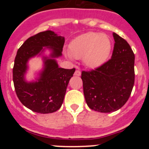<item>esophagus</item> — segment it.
Returning <instances> with one entry per match:
<instances>
[{
    "label": "esophagus",
    "instance_id": "1",
    "mask_svg": "<svg viewBox=\"0 0 149 149\" xmlns=\"http://www.w3.org/2000/svg\"><path fill=\"white\" fill-rule=\"evenodd\" d=\"M81 74V72L80 70H76L75 72H74V75L76 76H80Z\"/></svg>",
    "mask_w": 149,
    "mask_h": 149
}]
</instances>
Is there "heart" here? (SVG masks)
I'll return each instance as SVG.
<instances>
[{
	"label": "heart",
	"mask_w": 149,
	"mask_h": 149,
	"mask_svg": "<svg viewBox=\"0 0 149 149\" xmlns=\"http://www.w3.org/2000/svg\"><path fill=\"white\" fill-rule=\"evenodd\" d=\"M112 42L104 33L89 32L74 39L69 46V59H81L89 68H97L107 61L111 52Z\"/></svg>",
	"instance_id": "1"
}]
</instances>
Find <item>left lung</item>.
<instances>
[{"label":"left lung","mask_w":149,"mask_h":149,"mask_svg":"<svg viewBox=\"0 0 149 149\" xmlns=\"http://www.w3.org/2000/svg\"><path fill=\"white\" fill-rule=\"evenodd\" d=\"M111 59L94 70L83 71L85 100L92 110L110 113L120 109L131 95L134 84V54L125 39L113 33Z\"/></svg>","instance_id":"obj_1"}]
</instances>
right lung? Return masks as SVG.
<instances>
[{
	"label": "right lung",
	"instance_id": "obj_1",
	"mask_svg": "<svg viewBox=\"0 0 149 149\" xmlns=\"http://www.w3.org/2000/svg\"><path fill=\"white\" fill-rule=\"evenodd\" d=\"M65 39L54 31L46 30L30 36L17 51L13 79L18 99L26 107L39 113H51L62 106L69 80L75 68H59L54 58L62 55ZM52 50L50 58L43 57L44 68L37 81L27 82L24 74L29 59L44 51Z\"/></svg>",
	"mask_w": 149,
	"mask_h": 149
}]
</instances>
